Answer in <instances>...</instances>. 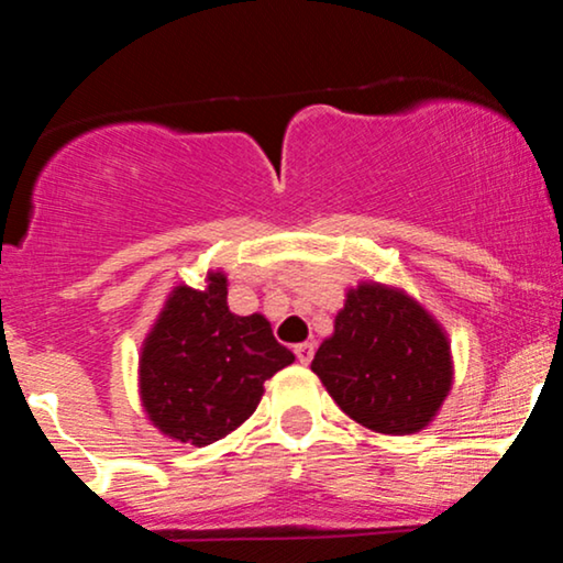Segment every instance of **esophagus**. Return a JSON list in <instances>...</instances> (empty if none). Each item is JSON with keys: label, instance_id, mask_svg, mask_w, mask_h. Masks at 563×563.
<instances>
[{"label": "esophagus", "instance_id": "obj_1", "mask_svg": "<svg viewBox=\"0 0 563 563\" xmlns=\"http://www.w3.org/2000/svg\"><path fill=\"white\" fill-rule=\"evenodd\" d=\"M294 352H296V360H299L301 365H309V363H312L314 344H312V341H303V344H296L294 346Z\"/></svg>", "mask_w": 563, "mask_h": 563}]
</instances>
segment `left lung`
Returning a JSON list of instances; mask_svg holds the SVG:
<instances>
[{
  "label": "left lung",
  "mask_w": 563,
  "mask_h": 563,
  "mask_svg": "<svg viewBox=\"0 0 563 563\" xmlns=\"http://www.w3.org/2000/svg\"><path fill=\"white\" fill-rule=\"evenodd\" d=\"M333 402L378 434H416L452 386L444 328L405 290L360 283L312 360Z\"/></svg>",
  "instance_id": "1"
}]
</instances>
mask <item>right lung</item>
Masks as SVG:
<instances>
[{
  "mask_svg": "<svg viewBox=\"0 0 563 563\" xmlns=\"http://www.w3.org/2000/svg\"><path fill=\"white\" fill-rule=\"evenodd\" d=\"M290 363L264 314L230 312L217 269L203 290L177 286L166 299L142 344L140 399L161 434L206 448L251 418L264 380Z\"/></svg>",
  "mask_w": 563,
  "mask_h": 563,
  "instance_id": "add662e5",
  "label": "right lung"
}]
</instances>
